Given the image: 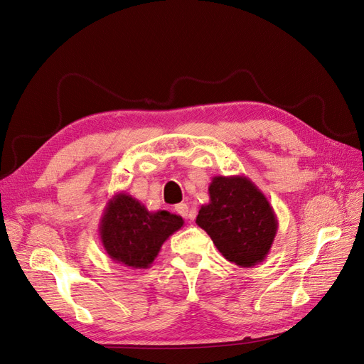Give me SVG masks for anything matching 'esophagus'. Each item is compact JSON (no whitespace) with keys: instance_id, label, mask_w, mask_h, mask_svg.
I'll use <instances>...</instances> for the list:
<instances>
[{"instance_id":"1","label":"esophagus","mask_w":364,"mask_h":364,"mask_svg":"<svg viewBox=\"0 0 364 364\" xmlns=\"http://www.w3.org/2000/svg\"><path fill=\"white\" fill-rule=\"evenodd\" d=\"M176 213H178L179 215H182L183 218H191V211H190V206L186 203H179L176 205Z\"/></svg>"}]
</instances>
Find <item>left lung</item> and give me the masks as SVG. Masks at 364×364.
Masks as SVG:
<instances>
[{
    "instance_id": "1",
    "label": "left lung",
    "mask_w": 364,
    "mask_h": 364,
    "mask_svg": "<svg viewBox=\"0 0 364 364\" xmlns=\"http://www.w3.org/2000/svg\"><path fill=\"white\" fill-rule=\"evenodd\" d=\"M209 202L196 223L211 237L222 255L240 267L264 261L277 237L278 218L267 197L246 176H214Z\"/></svg>"
}]
</instances>
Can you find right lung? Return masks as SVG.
I'll use <instances>...</instances> for the list:
<instances>
[{"instance_id":"obj_1","label":"right lung","mask_w":364,"mask_h":364,"mask_svg":"<svg viewBox=\"0 0 364 364\" xmlns=\"http://www.w3.org/2000/svg\"><path fill=\"white\" fill-rule=\"evenodd\" d=\"M183 226L181 215L149 211L135 197L117 193L109 199L100 220L102 245L115 262L132 269H149L162 245Z\"/></svg>"}]
</instances>
